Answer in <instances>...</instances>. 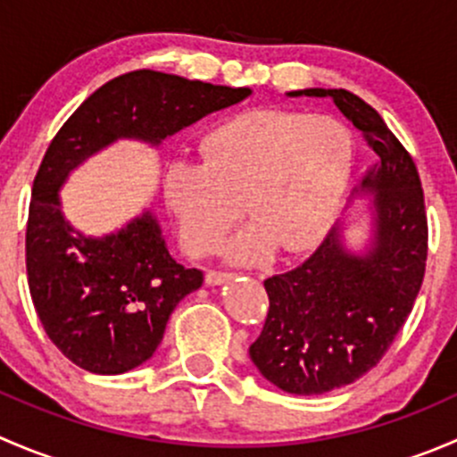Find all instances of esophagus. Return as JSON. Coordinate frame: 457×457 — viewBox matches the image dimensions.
Returning <instances> with one entry per match:
<instances>
[{
	"instance_id": "1",
	"label": "esophagus",
	"mask_w": 457,
	"mask_h": 457,
	"mask_svg": "<svg viewBox=\"0 0 457 457\" xmlns=\"http://www.w3.org/2000/svg\"><path fill=\"white\" fill-rule=\"evenodd\" d=\"M229 278H232V276L225 274V271H207L205 274L207 285H223V283H228Z\"/></svg>"
}]
</instances>
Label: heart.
I'll use <instances>...</instances> for the list:
<instances>
[{
	"mask_svg": "<svg viewBox=\"0 0 457 457\" xmlns=\"http://www.w3.org/2000/svg\"><path fill=\"white\" fill-rule=\"evenodd\" d=\"M201 165L165 170L163 199L190 254H210L241 214L245 232L225 247L234 265L276 250L303 254L329 234L353 174V135L340 119L289 110H250L201 141Z\"/></svg>",
	"mask_w": 457,
	"mask_h": 457,
	"instance_id": "b5f03b06",
	"label": "heart"
}]
</instances>
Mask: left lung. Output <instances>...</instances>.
I'll list each match as a JSON object with an SVG mask.
<instances>
[{"label":"left lung","instance_id":"8db88e82","mask_svg":"<svg viewBox=\"0 0 457 457\" xmlns=\"http://www.w3.org/2000/svg\"><path fill=\"white\" fill-rule=\"evenodd\" d=\"M287 96H329L380 156L353 190L370 199L365 243L353 250L340 220L303 265L265 280L270 312L252 362L287 394L320 395L376 367L411 314L425 278V196L409 152L361 96L343 87Z\"/></svg>","mask_w":457,"mask_h":457}]
</instances>
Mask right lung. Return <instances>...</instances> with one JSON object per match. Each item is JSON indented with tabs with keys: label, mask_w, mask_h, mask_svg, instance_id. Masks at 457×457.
<instances>
[{
	"label": "right lung",
	"mask_w": 457,
	"mask_h": 457,
	"mask_svg": "<svg viewBox=\"0 0 457 457\" xmlns=\"http://www.w3.org/2000/svg\"><path fill=\"white\" fill-rule=\"evenodd\" d=\"M250 95L252 87L154 71L128 72L92 92L48 145L32 183L26 270L46 334L77 367L117 376L150 361L170 314L201 287L203 274L174 261L152 210L104 237L79 232L63 214L62 187L112 143L159 147Z\"/></svg>",
	"instance_id": "add662e5"
}]
</instances>
